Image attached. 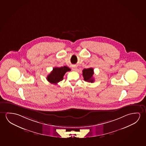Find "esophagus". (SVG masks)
<instances>
[{"label":"esophagus","instance_id":"esophagus-1","mask_svg":"<svg viewBox=\"0 0 146 146\" xmlns=\"http://www.w3.org/2000/svg\"><path fill=\"white\" fill-rule=\"evenodd\" d=\"M72 70H73V71H77V68L76 66H73V67H72Z\"/></svg>","mask_w":146,"mask_h":146}]
</instances>
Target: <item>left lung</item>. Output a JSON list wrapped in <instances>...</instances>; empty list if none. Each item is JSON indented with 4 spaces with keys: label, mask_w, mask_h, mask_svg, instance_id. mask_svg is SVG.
Segmentation results:
<instances>
[{
    "label": "left lung",
    "mask_w": 146,
    "mask_h": 146,
    "mask_svg": "<svg viewBox=\"0 0 146 146\" xmlns=\"http://www.w3.org/2000/svg\"><path fill=\"white\" fill-rule=\"evenodd\" d=\"M82 72L84 81H88L91 83L94 82V79L93 78V75L94 73L93 68H90L88 69H84L83 70Z\"/></svg>",
    "instance_id": "8db88e82"
}]
</instances>
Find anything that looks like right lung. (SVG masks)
Listing matches in <instances>:
<instances>
[{
    "label": "right lung",
    "mask_w": 146,
    "mask_h": 146,
    "mask_svg": "<svg viewBox=\"0 0 146 146\" xmlns=\"http://www.w3.org/2000/svg\"><path fill=\"white\" fill-rule=\"evenodd\" d=\"M70 71L71 69L66 66L60 68H54L52 72L47 76V81L52 84H56L63 80L65 73Z\"/></svg>",
    "instance_id": "add662e5"
}]
</instances>
